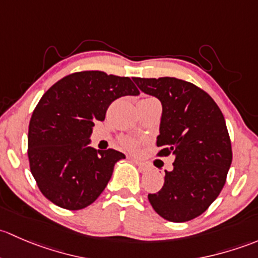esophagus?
Masks as SVG:
<instances>
[{
    "label": "esophagus",
    "instance_id": "obj_1",
    "mask_svg": "<svg viewBox=\"0 0 258 258\" xmlns=\"http://www.w3.org/2000/svg\"><path fill=\"white\" fill-rule=\"evenodd\" d=\"M133 161H134V164H135V165H137L138 168H139L140 171H148V170L150 169V166H149L148 164L143 163V161H140V160H137V159H133Z\"/></svg>",
    "mask_w": 258,
    "mask_h": 258
}]
</instances>
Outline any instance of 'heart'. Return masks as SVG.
<instances>
[{
  "label": "heart",
  "mask_w": 258,
  "mask_h": 258,
  "mask_svg": "<svg viewBox=\"0 0 258 258\" xmlns=\"http://www.w3.org/2000/svg\"><path fill=\"white\" fill-rule=\"evenodd\" d=\"M123 144L125 145L128 149H132V150H134V149L138 148V142L134 139H130V138H125V139L123 140Z\"/></svg>",
  "instance_id": "b5f03b06"
}]
</instances>
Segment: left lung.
Masks as SVG:
<instances>
[{
    "mask_svg": "<svg viewBox=\"0 0 258 258\" xmlns=\"http://www.w3.org/2000/svg\"><path fill=\"white\" fill-rule=\"evenodd\" d=\"M133 81L160 100L159 155L175 156L174 169L165 171L159 192L149 194V203L168 221H190L208 210L226 181L232 149L224 115L208 93L192 83L171 77Z\"/></svg>",
    "mask_w": 258,
    "mask_h": 258,
    "instance_id": "left-lung-1",
    "label": "left lung"
}]
</instances>
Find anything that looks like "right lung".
Wrapping results in <instances>:
<instances>
[{"label":"right lung","mask_w":258,"mask_h":258,"mask_svg":"<svg viewBox=\"0 0 258 258\" xmlns=\"http://www.w3.org/2000/svg\"><path fill=\"white\" fill-rule=\"evenodd\" d=\"M139 90L128 77L78 72L53 84L33 110L28 126L31 172L54 205L81 210L94 203L125 155L89 147L93 126L111 102Z\"/></svg>","instance_id":"obj_1"}]
</instances>
